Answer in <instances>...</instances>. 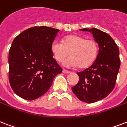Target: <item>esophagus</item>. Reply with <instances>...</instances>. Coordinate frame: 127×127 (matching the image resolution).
Listing matches in <instances>:
<instances>
[{"label": "esophagus", "instance_id": "obj_1", "mask_svg": "<svg viewBox=\"0 0 127 127\" xmlns=\"http://www.w3.org/2000/svg\"><path fill=\"white\" fill-rule=\"evenodd\" d=\"M63 73H64V74H68V73H70V71L66 70V69H63Z\"/></svg>", "mask_w": 127, "mask_h": 127}]
</instances>
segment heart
Wrapping results in <instances>:
<instances>
[{
	"mask_svg": "<svg viewBox=\"0 0 127 127\" xmlns=\"http://www.w3.org/2000/svg\"><path fill=\"white\" fill-rule=\"evenodd\" d=\"M53 57L57 61L64 62L67 66L86 68L95 62L98 54V46L93 39H87L79 34H70L64 38L63 42L55 40L51 46Z\"/></svg>",
	"mask_w": 127,
	"mask_h": 127,
	"instance_id": "obj_1",
	"label": "heart"
}]
</instances>
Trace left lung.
<instances>
[{"instance_id": "1", "label": "left lung", "mask_w": 127, "mask_h": 127, "mask_svg": "<svg viewBox=\"0 0 127 127\" xmlns=\"http://www.w3.org/2000/svg\"><path fill=\"white\" fill-rule=\"evenodd\" d=\"M81 31L93 34L99 51L95 62L90 67L77 72L79 81L72 87V91L81 101L93 103L105 98L115 88L121 65L119 50L110 35L99 29Z\"/></svg>"}]
</instances>
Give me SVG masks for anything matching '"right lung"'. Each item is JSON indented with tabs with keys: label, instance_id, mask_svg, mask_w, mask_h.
Masks as SVG:
<instances>
[{
	"label": "right lung",
	"instance_id": "add662e5",
	"mask_svg": "<svg viewBox=\"0 0 127 127\" xmlns=\"http://www.w3.org/2000/svg\"><path fill=\"white\" fill-rule=\"evenodd\" d=\"M59 31L44 26L34 27L12 41L8 55V78L13 91L21 98L28 100L39 98L62 72L51 49Z\"/></svg>",
	"mask_w": 127,
	"mask_h": 127
}]
</instances>
